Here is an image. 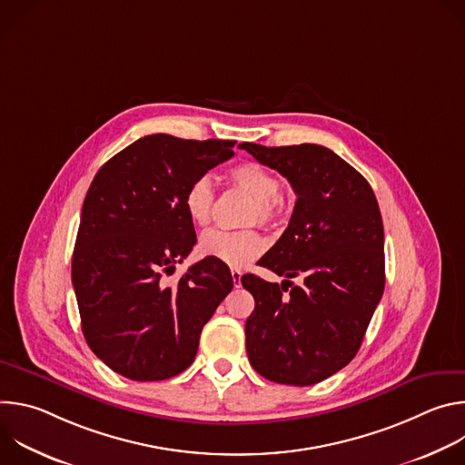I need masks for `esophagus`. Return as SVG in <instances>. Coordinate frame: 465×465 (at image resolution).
<instances>
[{
	"label": "esophagus",
	"instance_id": "34e87169",
	"mask_svg": "<svg viewBox=\"0 0 465 465\" xmlns=\"http://www.w3.org/2000/svg\"><path fill=\"white\" fill-rule=\"evenodd\" d=\"M241 271H237V269H232V280H233V285L235 287H239L241 285Z\"/></svg>",
	"mask_w": 465,
	"mask_h": 465
}]
</instances>
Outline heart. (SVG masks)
Wrapping results in <instances>:
<instances>
[{
  "label": "heart",
  "instance_id": "b5f03b06",
  "mask_svg": "<svg viewBox=\"0 0 465 465\" xmlns=\"http://www.w3.org/2000/svg\"><path fill=\"white\" fill-rule=\"evenodd\" d=\"M230 183L252 196L246 223L278 224L285 215V201L280 194L282 182L267 167L253 162L235 165L228 173ZM183 212L194 226H208L215 208V189L208 174L196 176L185 189ZM203 255L219 259L230 267H244L264 252V239L255 230H208L198 239Z\"/></svg>",
  "mask_w": 465,
  "mask_h": 465
}]
</instances>
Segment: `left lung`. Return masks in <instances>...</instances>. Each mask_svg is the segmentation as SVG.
<instances>
[{
    "label": "left lung",
    "instance_id": "1",
    "mask_svg": "<svg viewBox=\"0 0 465 465\" xmlns=\"http://www.w3.org/2000/svg\"><path fill=\"white\" fill-rule=\"evenodd\" d=\"M241 147L283 174L298 196L287 230L257 261L283 283L241 278L255 300L244 325L248 361L269 381L316 384L357 355L384 291L377 198L366 178L327 147ZM292 277L302 280L300 288Z\"/></svg>",
    "mask_w": 465,
    "mask_h": 465
}]
</instances>
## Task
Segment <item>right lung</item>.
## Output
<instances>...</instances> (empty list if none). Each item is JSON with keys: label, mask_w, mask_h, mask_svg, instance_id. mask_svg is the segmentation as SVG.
I'll list each match as a JSON object with an SVG mask.
<instances>
[{"label": "right lung", "mask_w": 465, "mask_h": 465, "mask_svg": "<svg viewBox=\"0 0 465 465\" xmlns=\"http://www.w3.org/2000/svg\"><path fill=\"white\" fill-rule=\"evenodd\" d=\"M235 142L145 136L95 174L83 204L72 282L92 351L132 381H163L194 361L203 327L233 287L219 259L174 264L196 242L187 185L233 156Z\"/></svg>", "instance_id": "obj_1"}]
</instances>
